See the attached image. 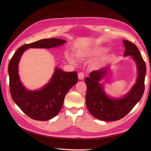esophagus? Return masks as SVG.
Here are the masks:
<instances>
[{"label":"esophagus","mask_w":151,"mask_h":151,"mask_svg":"<svg viewBox=\"0 0 151 151\" xmlns=\"http://www.w3.org/2000/svg\"><path fill=\"white\" fill-rule=\"evenodd\" d=\"M78 77L79 78V80H83L84 77V74L83 72H80L78 75Z\"/></svg>","instance_id":"1"}]
</instances>
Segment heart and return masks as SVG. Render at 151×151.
<instances>
[{
  "label": "heart",
  "instance_id": "b5f03b06",
  "mask_svg": "<svg viewBox=\"0 0 151 151\" xmlns=\"http://www.w3.org/2000/svg\"><path fill=\"white\" fill-rule=\"evenodd\" d=\"M106 50V47L101 46H96L93 47H88V48L80 49L76 51L75 55L76 58L80 59H85L86 58L93 56V55H97L102 54ZM67 59L71 62L73 63L74 60L71 55L67 54Z\"/></svg>",
  "mask_w": 151,
  "mask_h": 151
}]
</instances>
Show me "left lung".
<instances>
[{
  "mask_svg": "<svg viewBox=\"0 0 151 151\" xmlns=\"http://www.w3.org/2000/svg\"><path fill=\"white\" fill-rule=\"evenodd\" d=\"M123 43L125 47L124 55H132L137 63L138 73L136 83L128 93L121 99H112L106 96L100 81L106 75L109 67L92 71L89 77L85 78L87 108L93 117L101 121H114L123 118L140 100L145 91V62L135 45L125 40Z\"/></svg>",
  "mask_w": 151,
  "mask_h": 151,
  "instance_id": "obj_1",
  "label": "left lung"
}]
</instances>
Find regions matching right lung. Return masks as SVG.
Instances as JSON below:
<instances>
[{
	"label": "right lung",
	"mask_w": 151,
	"mask_h": 151,
	"mask_svg": "<svg viewBox=\"0 0 151 151\" xmlns=\"http://www.w3.org/2000/svg\"><path fill=\"white\" fill-rule=\"evenodd\" d=\"M64 40L46 38L19 47L9 64L10 91L12 99L31 119L47 121L56 116L63 104L66 93L78 82L76 71L66 72L56 67L48 84L38 91H29L24 87L18 72V63L23 52L29 47L51 48L64 44Z\"/></svg>",
	"instance_id": "obj_1"
}]
</instances>
